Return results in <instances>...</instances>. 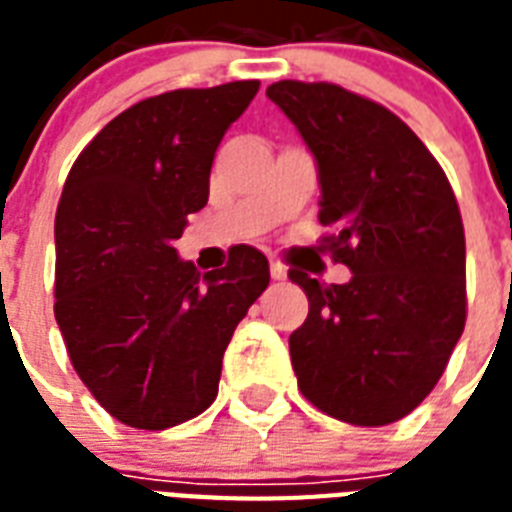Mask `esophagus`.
Here are the masks:
<instances>
[{
	"label": "esophagus",
	"mask_w": 512,
	"mask_h": 512,
	"mask_svg": "<svg viewBox=\"0 0 512 512\" xmlns=\"http://www.w3.org/2000/svg\"><path fill=\"white\" fill-rule=\"evenodd\" d=\"M271 279L273 281H284L287 279V268L281 263H276V260H271Z\"/></svg>",
	"instance_id": "34e87169"
}]
</instances>
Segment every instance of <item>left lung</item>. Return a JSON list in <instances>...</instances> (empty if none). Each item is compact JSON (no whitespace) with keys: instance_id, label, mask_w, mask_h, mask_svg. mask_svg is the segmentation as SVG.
I'll return each mask as SVG.
<instances>
[{"instance_id":"1","label":"left lung","mask_w":512,"mask_h":512,"mask_svg":"<svg viewBox=\"0 0 512 512\" xmlns=\"http://www.w3.org/2000/svg\"><path fill=\"white\" fill-rule=\"evenodd\" d=\"M319 172L327 249L350 281L289 279L308 319L289 335L297 385L350 425H388L436 388L465 329V231L444 170L380 103L337 84L276 82Z\"/></svg>"}]
</instances>
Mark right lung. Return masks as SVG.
<instances>
[{
  "label": "right lung",
  "instance_id": "obj_1",
  "mask_svg": "<svg viewBox=\"0 0 512 512\" xmlns=\"http://www.w3.org/2000/svg\"><path fill=\"white\" fill-rule=\"evenodd\" d=\"M260 82L140 100L74 162L55 215V321L76 374L140 430L191 420L217 396L223 353L271 271L255 247L199 273L177 255L209 199L220 140Z\"/></svg>",
  "mask_w": 512,
  "mask_h": 512
}]
</instances>
